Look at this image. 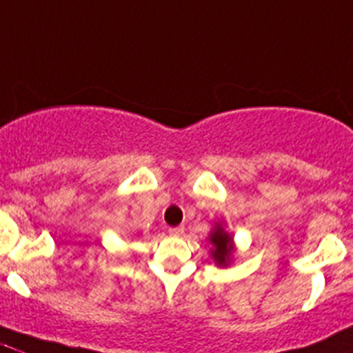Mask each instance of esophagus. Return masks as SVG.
I'll return each instance as SVG.
<instances>
[{
  "label": "esophagus",
  "mask_w": 353,
  "mask_h": 353,
  "mask_svg": "<svg viewBox=\"0 0 353 353\" xmlns=\"http://www.w3.org/2000/svg\"><path fill=\"white\" fill-rule=\"evenodd\" d=\"M169 233L174 236H179L184 233V226H174V228H169Z\"/></svg>",
  "instance_id": "1"
}]
</instances>
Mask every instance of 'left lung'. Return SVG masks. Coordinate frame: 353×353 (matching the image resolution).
<instances>
[{"label": "left lung", "mask_w": 353, "mask_h": 353, "mask_svg": "<svg viewBox=\"0 0 353 353\" xmlns=\"http://www.w3.org/2000/svg\"><path fill=\"white\" fill-rule=\"evenodd\" d=\"M209 242L212 243L210 256L216 261L217 266H228L233 258V239L226 230L223 228L221 223H217L209 235Z\"/></svg>", "instance_id": "left-lung-1"}]
</instances>
